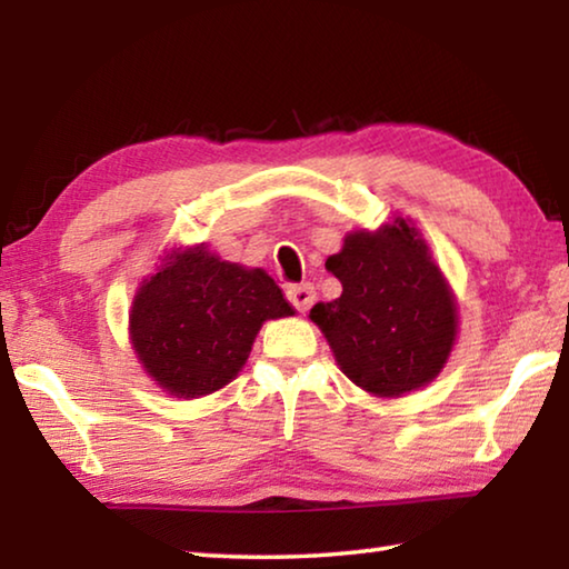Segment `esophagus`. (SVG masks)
<instances>
[{
  "label": "esophagus",
  "mask_w": 569,
  "mask_h": 569,
  "mask_svg": "<svg viewBox=\"0 0 569 569\" xmlns=\"http://www.w3.org/2000/svg\"><path fill=\"white\" fill-rule=\"evenodd\" d=\"M288 301H291L298 311H308L316 301V288L311 283H298V286H288Z\"/></svg>",
  "instance_id": "1"
}]
</instances>
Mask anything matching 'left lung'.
<instances>
[{"label":"left lung","instance_id":"obj_1","mask_svg":"<svg viewBox=\"0 0 569 569\" xmlns=\"http://www.w3.org/2000/svg\"><path fill=\"white\" fill-rule=\"evenodd\" d=\"M326 268L343 291L308 316L346 377L383 399L435 381L457 339V303L419 230L403 218L353 230Z\"/></svg>","mask_w":569,"mask_h":569}]
</instances>
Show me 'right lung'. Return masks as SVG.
Instances as JSON below:
<instances>
[{
  "instance_id": "obj_1",
  "label": "right lung",
  "mask_w": 569,
  "mask_h": 569,
  "mask_svg": "<svg viewBox=\"0 0 569 569\" xmlns=\"http://www.w3.org/2000/svg\"><path fill=\"white\" fill-rule=\"evenodd\" d=\"M283 316L293 308L266 271L196 246L172 250L142 281L130 308V341L170 397L198 399L233 381L263 321Z\"/></svg>"
}]
</instances>
